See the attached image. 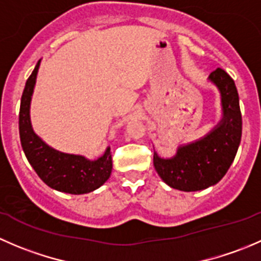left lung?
Masks as SVG:
<instances>
[{"mask_svg":"<svg viewBox=\"0 0 261 261\" xmlns=\"http://www.w3.org/2000/svg\"><path fill=\"white\" fill-rule=\"evenodd\" d=\"M208 80L221 93L222 118L204 138L178 147L169 159L154 152V167L159 177L174 189L196 192L215 186L227 173L238 152L243 133L239 93L235 82L217 68Z\"/></svg>","mask_w":261,"mask_h":261,"instance_id":"left-lung-1","label":"left lung"}]
</instances>
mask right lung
<instances>
[{"label":"right lung","instance_id":"add662e5","mask_svg":"<svg viewBox=\"0 0 261 261\" xmlns=\"http://www.w3.org/2000/svg\"><path fill=\"white\" fill-rule=\"evenodd\" d=\"M40 60L25 84L18 115V130L23 152L40 179L55 191L70 194H84L99 188L112 172L110 147L96 160L58 151L44 143L33 130L30 103L35 87Z\"/></svg>","mask_w":261,"mask_h":261}]
</instances>
